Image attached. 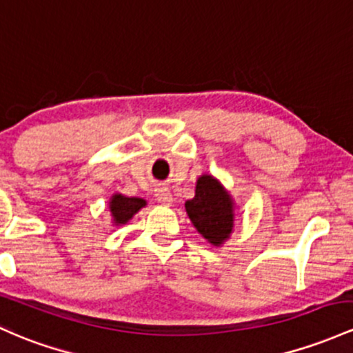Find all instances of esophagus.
Returning a JSON list of instances; mask_svg holds the SVG:
<instances>
[{"label":"esophagus","instance_id":"obj_1","mask_svg":"<svg viewBox=\"0 0 353 353\" xmlns=\"http://www.w3.org/2000/svg\"><path fill=\"white\" fill-rule=\"evenodd\" d=\"M156 199L161 204H164V206H169V204H172V192H170L168 188H157Z\"/></svg>","mask_w":353,"mask_h":353}]
</instances>
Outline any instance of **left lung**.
<instances>
[{
	"instance_id": "obj_1",
	"label": "left lung",
	"mask_w": 353,
	"mask_h": 353,
	"mask_svg": "<svg viewBox=\"0 0 353 353\" xmlns=\"http://www.w3.org/2000/svg\"><path fill=\"white\" fill-rule=\"evenodd\" d=\"M185 212L197 233L212 246H223L234 230L236 203L231 192L212 174L196 181V194L185 201Z\"/></svg>"
}]
</instances>
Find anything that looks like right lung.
Instances as JSON below:
<instances>
[{"instance_id":"add662e5","label":"right lung","mask_w":353,"mask_h":353,"mask_svg":"<svg viewBox=\"0 0 353 353\" xmlns=\"http://www.w3.org/2000/svg\"><path fill=\"white\" fill-rule=\"evenodd\" d=\"M147 206V201L142 197H129L120 192H114L108 201V211H110L112 224L114 226H123L141 211L142 208Z\"/></svg>"}]
</instances>
